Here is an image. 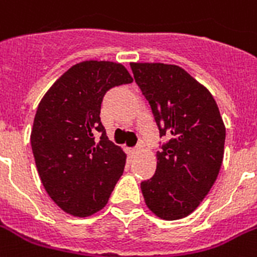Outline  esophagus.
<instances>
[{"label":"esophagus","instance_id":"34e87169","mask_svg":"<svg viewBox=\"0 0 257 257\" xmlns=\"http://www.w3.org/2000/svg\"><path fill=\"white\" fill-rule=\"evenodd\" d=\"M140 152H141V150H140V148H136V149L129 150V154H131V157H135V156H137Z\"/></svg>","mask_w":257,"mask_h":257}]
</instances>
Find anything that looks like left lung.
<instances>
[{
    "label": "left lung",
    "mask_w": 257,
    "mask_h": 257,
    "mask_svg": "<svg viewBox=\"0 0 257 257\" xmlns=\"http://www.w3.org/2000/svg\"><path fill=\"white\" fill-rule=\"evenodd\" d=\"M149 101L160 136L154 176L141 183L148 208L158 218H186L207 195L222 166L226 126L203 84L176 64L131 63Z\"/></svg>",
    "instance_id": "1"
}]
</instances>
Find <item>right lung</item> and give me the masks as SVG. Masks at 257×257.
Returning <instances> with one entry per match:
<instances>
[{"mask_svg": "<svg viewBox=\"0 0 257 257\" xmlns=\"http://www.w3.org/2000/svg\"><path fill=\"white\" fill-rule=\"evenodd\" d=\"M132 81L121 63L84 60L42 97L31 148L46 191L67 214L85 218L100 211L122 176L126 154L108 139L100 108L107 91Z\"/></svg>", "mask_w": 257, "mask_h": 257, "instance_id": "obj_1", "label": "right lung"}]
</instances>
